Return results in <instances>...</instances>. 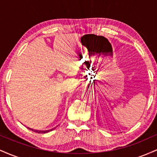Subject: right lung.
Instances as JSON below:
<instances>
[{
	"label": "right lung",
	"mask_w": 157,
	"mask_h": 157,
	"mask_svg": "<svg viewBox=\"0 0 157 157\" xmlns=\"http://www.w3.org/2000/svg\"><path fill=\"white\" fill-rule=\"evenodd\" d=\"M55 128H56V127H55ZM55 128H52V129H50V130H46V131L35 130V129L30 128H29V127H27V128L29 129V130H31V131H34V132H35V133H38V134H46V133H48V132H49V131H52V130H54V129H55Z\"/></svg>",
	"instance_id": "1"
}]
</instances>
